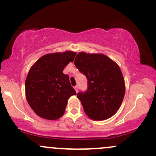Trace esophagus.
Masks as SVG:
<instances>
[{"label":"esophagus","instance_id":"34e87169","mask_svg":"<svg viewBox=\"0 0 156 156\" xmlns=\"http://www.w3.org/2000/svg\"><path fill=\"white\" fill-rule=\"evenodd\" d=\"M74 89H75V91H76V93H77V92H78V86H77V85H76V86L74 87Z\"/></svg>","mask_w":156,"mask_h":156}]
</instances>
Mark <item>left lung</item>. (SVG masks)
<instances>
[{
  "instance_id": "obj_1",
  "label": "left lung",
  "mask_w": 156,
  "mask_h": 156,
  "mask_svg": "<svg viewBox=\"0 0 156 156\" xmlns=\"http://www.w3.org/2000/svg\"><path fill=\"white\" fill-rule=\"evenodd\" d=\"M74 65L88 79L85 92H79L87 116L94 120H103L119 109L125 94V82L120 67L103 53L76 55Z\"/></svg>"
}]
</instances>
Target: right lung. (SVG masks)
Instances as JSON below:
<instances>
[{
	"label": "right lung",
	"instance_id": "1",
	"mask_svg": "<svg viewBox=\"0 0 156 156\" xmlns=\"http://www.w3.org/2000/svg\"><path fill=\"white\" fill-rule=\"evenodd\" d=\"M76 52L65 51L44 55L33 64L25 81L28 104L36 115L47 120H57L64 115L68 100L76 93L63 73L73 62Z\"/></svg>",
	"mask_w": 156,
	"mask_h": 156
}]
</instances>
